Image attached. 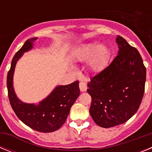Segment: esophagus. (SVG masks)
Instances as JSON below:
<instances>
[{
    "instance_id": "1",
    "label": "esophagus",
    "mask_w": 152,
    "mask_h": 152,
    "mask_svg": "<svg viewBox=\"0 0 152 152\" xmlns=\"http://www.w3.org/2000/svg\"><path fill=\"white\" fill-rule=\"evenodd\" d=\"M79 87H80V90L81 92H85L88 89V87H87L85 82H84V81H80V84H79Z\"/></svg>"
}]
</instances>
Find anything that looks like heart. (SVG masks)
<instances>
[{
  "mask_svg": "<svg viewBox=\"0 0 152 152\" xmlns=\"http://www.w3.org/2000/svg\"><path fill=\"white\" fill-rule=\"evenodd\" d=\"M110 56V49L106 45H100L99 42H91L80 45L75 50L74 58L77 61L88 60V67L91 71H101L107 62Z\"/></svg>",
  "mask_w": 152,
  "mask_h": 152,
  "instance_id": "heart-1",
  "label": "heart"
}]
</instances>
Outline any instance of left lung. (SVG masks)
<instances>
[{
    "mask_svg": "<svg viewBox=\"0 0 152 152\" xmlns=\"http://www.w3.org/2000/svg\"><path fill=\"white\" fill-rule=\"evenodd\" d=\"M116 42L117 56L88 84L92 98L90 114L103 128L129 120L139 108L145 91L146 68L139 51L122 36H116Z\"/></svg>",
    "mask_w": 152,
    "mask_h": 152,
    "instance_id": "left-lung-1",
    "label": "left lung"
}]
</instances>
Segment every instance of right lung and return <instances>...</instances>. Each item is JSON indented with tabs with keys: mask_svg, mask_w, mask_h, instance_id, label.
<instances>
[{
	"mask_svg": "<svg viewBox=\"0 0 152 152\" xmlns=\"http://www.w3.org/2000/svg\"><path fill=\"white\" fill-rule=\"evenodd\" d=\"M38 38L26 40L13 58L7 77L8 97L17 117L31 129L40 132H52L65 123L70 110L80 95L79 82L68 85H57L53 91L38 103H24L18 98L13 88V75L16 65L25 52L33 49Z\"/></svg>",
	"mask_w": 152,
	"mask_h": 152,
	"instance_id": "right-lung-1",
	"label": "right lung"
}]
</instances>
